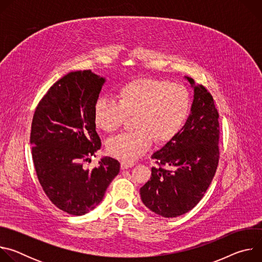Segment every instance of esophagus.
<instances>
[{"label":"esophagus","mask_w":262,"mask_h":262,"mask_svg":"<svg viewBox=\"0 0 262 262\" xmlns=\"http://www.w3.org/2000/svg\"><path fill=\"white\" fill-rule=\"evenodd\" d=\"M135 164L134 163H130V162H125V161H122L121 162V169H128V168H132L134 167Z\"/></svg>","instance_id":"34e87169"}]
</instances>
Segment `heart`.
I'll list each match as a JSON object with an SVG mask.
<instances>
[{
	"label": "heart",
	"mask_w": 262,
	"mask_h": 262,
	"mask_svg": "<svg viewBox=\"0 0 262 262\" xmlns=\"http://www.w3.org/2000/svg\"><path fill=\"white\" fill-rule=\"evenodd\" d=\"M118 99L99 97L94 104L95 125L107 133L118 132L128 117H134L130 133L112 138L107 152L125 162L141 158L156 140L166 144L182 128L191 110L189 90L167 80L141 78L121 86Z\"/></svg>",
	"instance_id": "b5f03b06"
}]
</instances>
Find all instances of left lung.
<instances>
[{
  "mask_svg": "<svg viewBox=\"0 0 262 262\" xmlns=\"http://www.w3.org/2000/svg\"><path fill=\"white\" fill-rule=\"evenodd\" d=\"M194 88L191 114L178 135L151 159V177L140 189L143 203L164 217L190 211L204 196L220 159L219 113L207 89L186 77Z\"/></svg>",
  "mask_w": 262,
  "mask_h": 262,
  "instance_id": "8db88e82",
  "label": "left lung"
}]
</instances>
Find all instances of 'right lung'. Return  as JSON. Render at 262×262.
I'll use <instances>...</instances> for the list:
<instances>
[{
	"mask_svg": "<svg viewBox=\"0 0 262 262\" xmlns=\"http://www.w3.org/2000/svg\"><path fill=\"white\" fill-rule=\"evenodd\" d=\"M103 83L91 70L67 73L37 104L32 120L37 177L52 203L73 215L95 208L120 171L119 162L108 157L92 170L84 168L101 146L93 108Z\"/></svg>",
	"mask_w": 262,
	"mask_h": 262,
	"instance_id": "add662e5",
	"label": "right lung"
}]
</instances>
